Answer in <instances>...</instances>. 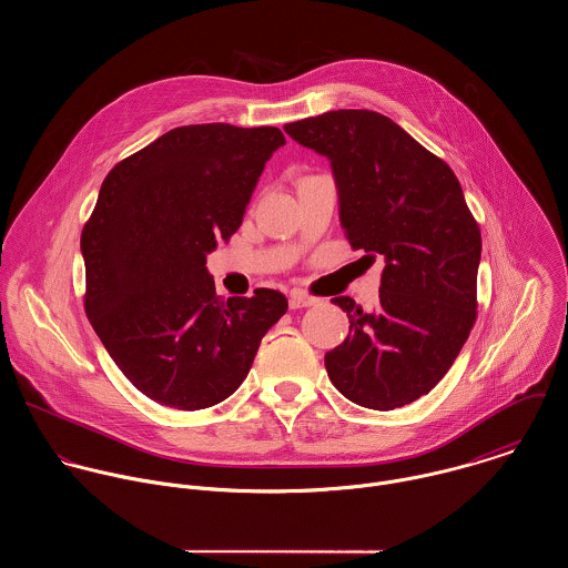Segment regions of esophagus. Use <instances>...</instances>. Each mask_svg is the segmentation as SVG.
Segmentation results:
<instances>
[{"instance_id": "1", "label": "esophagus", "mask_w": 568, "mask_h": 568, "mask_svg": "<svg viewBox=\"0 0 568 568\" xmlns=\"http://www.w3.org/2000/svg\"><path fill=\"white\" fill-rule=\"evenodd\" d=\"M315 304H317V300H315V297H308V295H304V293H293V295H291V300H288L291 311L308 308V306H315Z\"/></svg>"}]
</instances>
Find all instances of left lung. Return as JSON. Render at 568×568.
I'll return each instance as SVG.
<instances>
[{
  "instance_id": "left-lung-1",
  "label": "left lung",
  "mask_w": 568,
  "mask_h": 568,
  "mask_svg": "<svg viewBox=\"0 0 568 568\" xmlns=\"http://www.w3.org/2000/svg\"><path fill=\"white\" fill-rule=\"evenodd\" d=\"M284 131L329 160L352 248L385 257L374 311L332 300L349 334L325 354L327 376L354 405H410L446 376L477 322L481 232L459 179L376 111H327Z\"/></svg>"
}]
</instances>
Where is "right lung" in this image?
<instances>
[{
    "label": "right lung",
    "instance_id": "1",
    "mask_svg": "<svg viewBox=\"0 0 568 568\" xmlns=\"http://www.w3.org/2000/svg\"><path fill=\"white\" fill-rule=\"evenodd\" d=\"M284 144L275 126H179L102 181L82 227L84 313L122 374L160 405L199 410L230 398L288 308L271 288L219 297L205 266Z\"/></svg>",
    "mask_w": 568,
    "mask_h": 568
}]
</instances>
